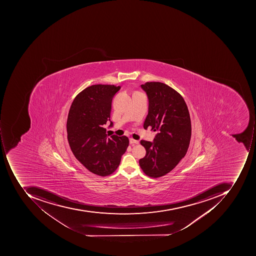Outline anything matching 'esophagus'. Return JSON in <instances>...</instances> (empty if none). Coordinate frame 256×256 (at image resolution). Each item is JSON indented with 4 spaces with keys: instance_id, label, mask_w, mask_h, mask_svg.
<instances>
[{
    "instance_id": "obj_1",
    "label": "esophagus",
    "mask_w": 256,
    "mask_h": 256,
    "mask_svg": "<svg viewBox=\"0 0 256 256\" xmlns=\"http://www.w3.org/2000/svg\"><path fill=\"white\" fill-rule=\"evenodd\" d=\"M129 143H130V144H139V142L138 140H134V139L130 138L129 139Z\"/></svg>"
}]
</instances>
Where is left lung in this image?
I'll return each instance as SVG.
<instances>
[{"mask_svg":"<svg viewBox=\"0 0 256 256\" xmlns=\"http://www.w3.org/2000/svg\"><path fill=\"white\" fill-rule=\"evenodd\" d=\"M148 99V113L144 128L157 132L153 142L140 140L146 154L139 160L140 168L149 177L159 178L170 172L187 153L192 124L182 96L160 82L140 86Z\"/></svg>","mask_w":256,"mask_h":256,"instance_id":"obj_1","label":"left lung"}]
</instances>
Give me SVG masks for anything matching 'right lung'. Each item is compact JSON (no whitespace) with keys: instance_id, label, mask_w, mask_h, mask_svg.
Here are the masks:
<instances>
[{"instance_id":"obj_1","label":"right lung","mask_w":256,"mask_h":256,"mask_svg":"<svg viewBox=\"0 0 256 256\" xmlns=\"http://www.w3.org/2000/svg\"><path fill=\"white\" fill-rule=\"evenodd\" d=\"M120 86L96 84L74 99L67 120L68 140L74 156L90 172H114L128 146L126 136H108L104 124L110 120L112 98Z\"/></svg>"}]
</instances>
